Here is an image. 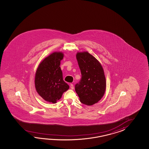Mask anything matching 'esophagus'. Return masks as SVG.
Instances as JSON below:
<instances>
[{
  "label": "esophagus",
  "mask_w": 149,
  "mask_h": 149,
  "mask_svg": "<svg viewBox=\"0 0 149 149\" xmlns=\"http://www.w3.org/2000/svg\"><path fill=\"white\" fill-rule=\"evenodd\" d=\"M70 88H71V89H74V86H73L72 84H70Z\"/></svg>",
  "instance_id": "1"
}]
</instances>
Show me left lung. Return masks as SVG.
<instances>
[{
  "label": "left lung",
  "mask_w": 149,
  "mask_h": 149,
  "mask_svg": "<svg viewBox=\"0 0 149 149\" xmlns=\"http://www.w3.org/2000/svg\"><path fill=\"white\" fill-rule=\"evenodd\" d=\"M77 60L81 78L75 85L80 101L92 105L98 102L104 94L106 80L101 64L88 52L78 53Z\"/></svg>",
  "instance_id": "left-lung-1"
}]
</instances>
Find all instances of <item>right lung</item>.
<instances>
[{"instance_id":"add662e5","label":"right lung","mask_w":149,"mask_h":149,"mask_svg":"<svg viewBox=\"0 0 149 149\" xmlns=\"http://www.w3.org/2000/svg\"><path fill=\"white\" fill-rule=\"evenodd\" d=\"M63 54L55 52L46 57L39 64L35 76L37 92L45 101L56 103L69 86L63 79L61 61Z\"/></svg>"}]
</instances>
